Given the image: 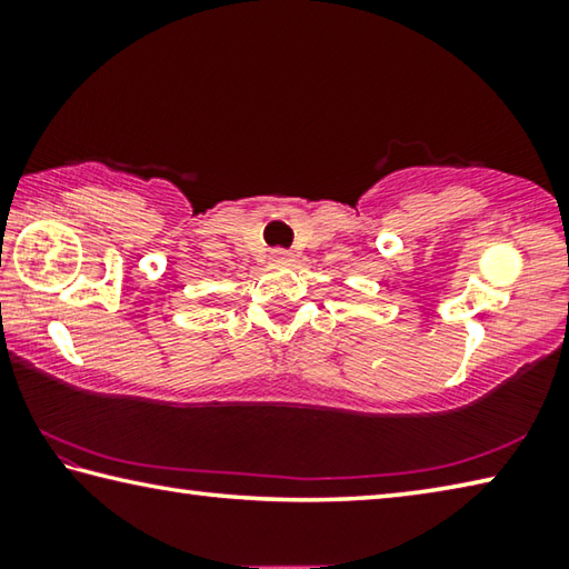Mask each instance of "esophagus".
<instances>
[{
  "label": "esophagus",
  "instance_id": "1",
  "mask_svg": "<svg viewBox=\"0 0 569 569\" xmlns=\"http://www.w3.org/2000/svg\"><path fill=\"white\" fill-rule=\"evenodd\" d=\"M271 261L273 263H291L293 253H291V250H286V248H276V250H271Z\"/></svg>",
  "mask_w": 569,
  "mask_h": 569
}]
</instances>
